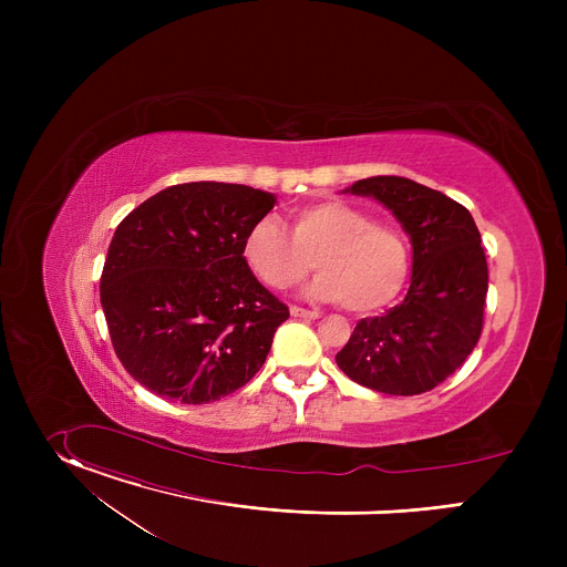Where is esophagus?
I'll list each match as a JSON object with an SVG mask.
<instances>
[{
  "label": "esophagus",
  "mask_w": 567,
  "mask_h": 567,
  "mask_svg": "<svg viewBox=\"0 0 567 567\" xmlns=\"http://www.w3.org/2000/svg\"><path fill=\"white\" fill-rule=\"evenodd\" d=\"M289 311H291V316H296V318H309V320H313V318H318V316H320L318 311H313V309H305V307H298V305H291V307H289Z\"/></svg>",
  "instance_id": "obj_1"
}]
</instances>
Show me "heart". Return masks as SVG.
Returning <instances> with one entry per match:
<instances>
[{
  "instance_id": "1",
  "label": "heart",
  "mask_w": 567,
  "mask_h": 567,
  "mask_svg": "<svg viewBox=\"0 0 567 567\" xmlns=\"http://www.w3.org/2000/svg\"><path fill=\"white\" fill-rule=\"evenodd\" d=\"M241 254L271 289L296 287L316 265L320 276L311 293L357 313L390 305L411 274V247L403 230L341 202L296 208L291 233L274 217L258 219L245 235Z\"/></svg>"
}]
</instances>
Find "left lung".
I'll list each match as a JSON object with an SVG mask.
<instances>
[{
    "label": "left lung",
    "mask_w": 567,
    "mask_h": 567,
    "mask_svg": "<svg viewBox=\"0 0 567 567\" xmlns=\"http://www.w3.org/2000/svg\"><path fill=\"white\" fill-rule=\"evenodd\" d=\"M385 204L413 241V280L401 305L361 318L337 354L357 383L385 394H422L473 352L484 322L489 269L471 213L406 177H370L350 188Z\"/></svg>",
    "instance_id": "left-lung-1"
}]
</instances>
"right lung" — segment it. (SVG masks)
Segmentation results:
<instances>
[{"mask_svg":"<svg viewBox=\"0 0 567 567\" xmlns=\"http://www.w3.org/2000/svg\"><path fill=\"white\" fill-rule=\"evenodd\" d=\"M274 195L219 182L171 186L118 226L101 305L123 368L147 390L208 403L262 368L289 307L251 274L241 245Z\"/></svg>","mask_w":567,"mask_h":567,"instance_id":"obj_1","label":"right lung"}]
</instances>
